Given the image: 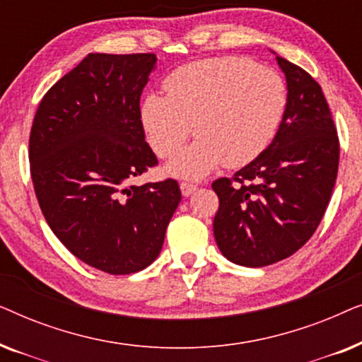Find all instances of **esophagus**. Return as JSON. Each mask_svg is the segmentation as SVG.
<instances>
[{
    "label": "esophagus",
    "mask_w": 362,
    "mask_h": 362,
    "mask_svg": "<svg viewBox=\"0 0 362 362\" xmlns=\"http://www.w3.org/2000/svg\"><path fill=\"white\" fill-rule=\"evenodd\" d=\"M180 187H181L182 196L187 197V196H191L192 192L197 189V185H194V182H189V181H182L181 185H180Z\"/></svg>",
    "instance_id": "esophagus-1"
}]
</instances>
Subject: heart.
Returning <instances> with one entry per match:
<instances>
[{
  "instance_id": "heart-1",
  "label": "heart",
  "mask_w": 362,
  "mask_h": 362,
  "mask_svg": "<svg viewBox=\"0 0 362 362\" xmlns=\"http://www.w3.org/2000/svg\"><path fill=\"white\" fill-rule=\"evenodd\" d=\"M168 95L151 92L140 105L141 125L153 151L176 156L194 123L199 136L168 166V173L201 180L226 165L254 161L270 145L286 110L284 77L245 57L202 59L165 78Z\"/></svg>"
}]
</instances>
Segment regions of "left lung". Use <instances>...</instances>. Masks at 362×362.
I'll return each mask as SVG.
<instances>
[{
    "mask_svg": "<svg viewBox=\"0 0 362 362\" xmlns=\"http://www.w3.org/2000/svg\"><path fill=\"white\" fill-rule=\"evenodd\" d=\"M288 100L264 153L232 177H219L214 237L222 255L265 267L293 255L318 229L339 165V138L320 83L276 56Z\"/></svg>",
    "mask_w": 362,
    "mask_h": 362,
    "instance_id": "8db88e82",
    "label": "left lung"
}]
</instances>
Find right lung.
<instances>
[{
	"instance_id": "right-lung-1",
	"label": "right lung",
	"mask_w": 362,
	"mask_h": 362,
	"mask_svg": "<svg viewBox=\"0 0 362 362\" xmlns=\"http://www.w3.org/2000/svg\"><path fill=\"white\" fill-rule=\"evenodd\" d=\"M156 56L88 54L46 92L29 135L39 207L59 240L112 275L160 255L181 201L176 180L133 186L158 165L145 141L140 97Z\"/></svg>"
}]
</instances>
